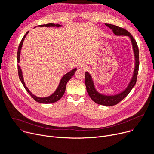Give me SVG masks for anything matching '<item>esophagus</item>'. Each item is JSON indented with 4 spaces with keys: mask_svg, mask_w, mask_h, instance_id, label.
<instances>
[{
    "mask_svg": "<svg viewBox=\"0 0 154 154\" xmlns=\"http://www.w3.org/2000/svg\"><path fill=\"white\" fill-rule=\"evenodd\" d=\"M80 68L81 69L85 71V70L87 69L88 66H86V64H82L80 65Z\"/></svg>",
    "mask_w": 154,
    "mask_h": 154,
    "instance_id": "34e87169",
    "label": "esophagus"
}]
</instances>
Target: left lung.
I'll use <instances>...</instances> for the list:
<instances>
[{
	"mask_svg": "<svg viewBox=\"0 0 154 154\" xmlns=\"http://www.w3.org/2000/svg\"><path fill=\"white\" fill-rule=\"evenodd\" d=\"M105 26H106L109 29H111L113 30L114 34L117 36H127L129 37L131 42V45H132L135 60V69L133 73L132 78L131 79L128 86L123 91L115 95L107 96L99 93L96 89L91 75L88 72H85V85L87 93L91 97V99L94 102L99 105H102L105 106H113L116 105L122 100H123L129 94V93L132 90V88L136 84L140 65L139 50L135 39L127 30L118 26L109 24H105Z\"/></svg>",
	"mask_w": 154,
	"mask_h": 154,
	"instance_id": "8db88e82",
	"label": "left lung"
}]
</instances>
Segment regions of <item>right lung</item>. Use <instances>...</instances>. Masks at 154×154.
Masks as SVG:
<instances>
[{
	"label": "right lung",
	"instance_id": "add662e5",
	"mask_svg": "<svg viewBox=\"0 0 154 154\" xmlns=\"http://www.w3.org/2000/svg\"><path fill=\"white\" fill-rule=\"evenodd\" d=\"M39 27H61L62 26L60 25V24H44V25H40L38 26ZM29 32H27L26 35L24 36V37L22 39L19 45V48H18V51H17V62L19 63L20 61V50L22 47H23V41L26 38V36H27V35L28 34ZM17 69H18V74H19V79L20 80L22 83L24 85L25 89L26 90V91L29 93V94L33 97V99L36 101L37 102L39 103H54L56 102L57 101L59 100L62 96H63L64 92H65V90H66V84L68 83V82L71 79V77L74 75L75 71L77 70V68H74V69H72V71H71L70 72H68L67 74H66L64 75H63V77L61 78L60 83L57 87V90H55V91L51 94V96H48V97H37L36 96H35L34 94H33L28 89V88L26 86L25 82L24 81V78H23V72H22V70L19 66V65H17Z\"/></svg>",
	"mask_w": 154,
	"mask_h": 154
}]
</instances>
